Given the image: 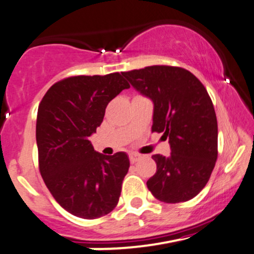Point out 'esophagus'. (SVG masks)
<instances>
[{
  "instance_id": "34e87169",
  "label": "esophagus",
  "mask_w": 254,
  "mask_h": 254,
  "mask_svg": "<svg viewBox=\"0 0 254 254\" xmlns=\"http://www.w3.org/2000/svg\"><path fill=\"white\" fill-rule=\"evenodd\" d=\"M130 162L131 163H136V162H138L140 160V155L138 154H130Z\"/></svg>"
}]
</instances>
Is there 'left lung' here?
Segmentation results:
<instances>
[{
    "label": "left lung",
    "instance_id": "8db88e82",
    "mask_svg": "<svg viewBox=\"0 0 254 254\" xmlns=\"http://www.w3.org/2000/svg\"><path fill=\"white\" fill-rule=\"evenodd\" d=\"M122 75L154 104L152 132L169 139V156L152 155L157 170L146 182L148 189L166 203L196 196L218 157V122L207 90L181 67L149 66Z\"/></svg>",
    "mask_w": 254,
    "mask_h": 254
}]
</instances>
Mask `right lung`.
<instances>
[{
    "mask_svg": "<svg viewBox=\"0 0 254 254\" xmlns=\"http://www.w3.org/2000/svg\"><path fill=\"white\" fill-rule=\"evenodd\" d=\"M129 87L119 73L78 75L54 84L39 105L40 173L57 202L78 218H100L118 203L129 156L124 151L100 154L90 137L108 104Z\"/></svg>",
    "mask_w": 254,
    "mask_h": 254,
    "instance_id": "add662e5",
    "label": "right lung"
}]
</instances>
